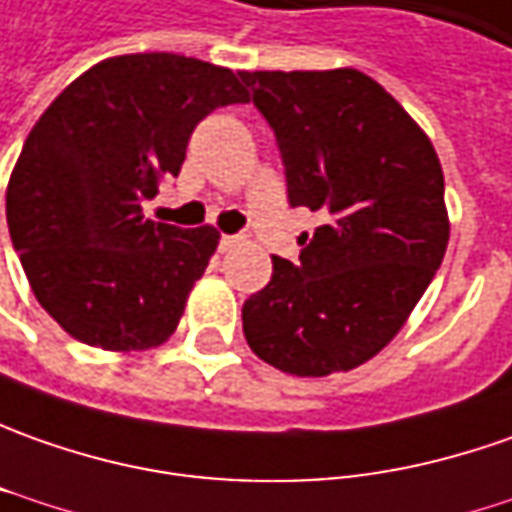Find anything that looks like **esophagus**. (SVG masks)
<instances>
[{"mask_svg": "<svg viewBox=\"0 0 512 512\" xmlns=\"http://www.w3.org/2000/svg\"><path fill=\"white\" fill-rule=\"evenodd\" d=\"M242 242H245V236H239V233H225V236L219 239V250L228 253V250H233L236 245H242Z\"/></svg>", "mask_w": 512, "mask_h": 512, "instance_id": "1", "label": "esophagus"}]
</instances>
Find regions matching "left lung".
Listing matches in <instances>:
<instances>
[{
  "mask_svg": "<svg viewBox=\"0 0 512 512\" xmlns=\"http://www.w3.org/2000/svg\"><path fill=\"white\" fill-rule=\"evenodd\" d=\"M279 143L287 200L327 225L242 307L250 349L287 375L375 358L440 270L448 211L440 157L403 106L358 70L239 72Z\"/></svg>",
  "mask_w": 512,
  "mask_h": 512,
  "instance_id": "obj_1",
  "label": "left lung"
}]
</instances>
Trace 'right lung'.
<instances>
[{
    "mask_svg": "<svg viewBox=\"0 0 512 512\" xmlns=\"http://www.w3.org/2000/svg\"><path fill=\"white\" fill-rule=\"evenodd\" d=\"M245 98L225 67L135 53L75 78L30 129L5 197L10 242L72 338L129 352L177 329L219 233L152 222L143 202L180 174L197 123Z\"/></svg>",
    "mask_w": 512,
    "mask_h": 512,
    "instance_id": "1",
    "label": "right lung"
}]
</instances>
